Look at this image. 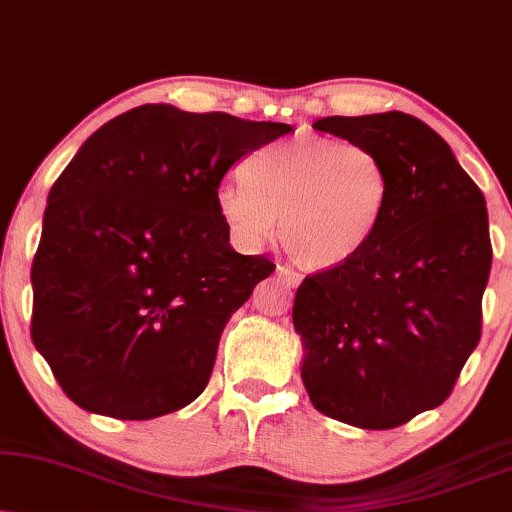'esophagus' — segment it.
I'll return each mask as SVG.
<instances>
[{"instance_id": "1", "label": "esophagus", "mask_w": 512, "mask_h": 512, "mask_svg": "<svg viewBox=\"0 0 512 512\" xmlns=\"http://www.w3.org/2000/svg\"><path fill=\"white\" fill-rule=\"evenodd\" d=\"M276 271H278V276H281L283 281L288 283V286L295 288V286H300V283H302V274H300V271L290 269V267H286V264H278Z\"/></svg>"}]
</instances>
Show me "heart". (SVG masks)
Listing matches in <instances>:
<instances>
[{
  "label": "heart",
  "instance_id": "b5f03b06",
  "mask_svg": "<svg viewBox=\"0 0 512 512\" xmlns=\"http://www.w3.org/2000/svg\"><path fill=\"white\" fill-rule=\"evenodd\" d=\"M245 177L219 184L217 208L245 245L274 236L309 269H331L371 243L387 212L390 172L364 144L300 134L264 146L245 163Z\"/></svg>",
  "mask_w": 512,
  "mask_h": 512
}]
</instances>
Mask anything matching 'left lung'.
<instances>
[{"label":"left lung","instance_id":"8db88e82","mask_svg":"<svg viewBox=\"0 0 512 512\" xmlns=\"http://www.w3.org/2000/svg\"><path fill=\"white\" fill-rule=\"evenodd\" d=\"M314 129L373 148L390 172V200L357 257L297 288L302 380L323 416L399 428L449 397L480 342L487 200L449 144L413 115H333Z\"/></svg>","mask_w":512,"mask_h":512}]
</instances>
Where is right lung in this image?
<instances>
[{
    "label": "right lung",
    "instance_id": "right-lung-1",
    "mask_svg": "<svg viewBox=\"0 0 512 512\" xmlns=\"http://www.w3.org/2000/svg\"><path fill=\"white\" fill-rule=\"evenodd\" d=\"M283 122L146 103L84 141L44 210L32 342L89 413L148 420L208 385L226 321L276 269L238 255L217 189Z\"/></svg>",
    "mask_w": 512,
    "mask_h": 512
}]
</instances>
